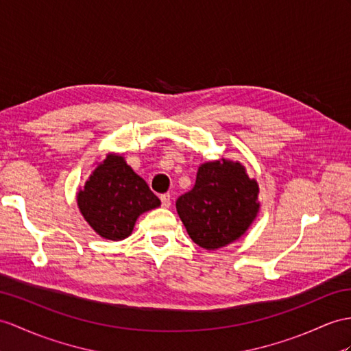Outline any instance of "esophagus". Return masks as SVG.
I'll list each match as a JSON object with an SVG mask.
<instances>
[{
    "label": "esophagus",
    "mask_w": 351,
    "mask_h": 351,
    "mask_svg": "<svg viewBox=\"0 0 351 351\" xmlns=\"http://www.w3.org/2000/svg\"><path fill=\"white\" fill-rule=\"evenodd\" d=\"M160 202H162V207L168 208L169 205H171V195H169V193H164V195H160Z\"/></svg>",
    "instance_id": "1"
}]
</instances>
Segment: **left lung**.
Instances as JSON below:
<instances>
[{"mask_svg": "<svg viewBox=\"0 0 351 351\" xmlns=\"http://www.w3.org/2000/svg\"><path fill=\"white\" fill-rule=\"evenodd\" d=\"M258 183L240 162L202 164L192 191L176 202L187 234L202 249L216 250L238 240L259 211Z\"/></svg>", "mask_w": 351, "mask_h": 351, "instance_id": "8db88e82", "label": "left lung"}]
</instances>
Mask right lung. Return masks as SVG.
<instances>
[{
  "mask_svg": "<svg viewBox=\"0 0 351 351\" xmlns=\"http://www.w3.org/2000/svg\"><path fill=\"white\" fill-rule=\"evenodd\" d=\"M77 204L98 235L121 241L131 235L141 213L159 207L160 201L122 156L107 155L77 193Z\"/></svg>",
  "mask_w": 351,
  "mask_h": 351,
  "instance_id": "right-lung-1",
  "label": "right lung"
}]
</instances>
